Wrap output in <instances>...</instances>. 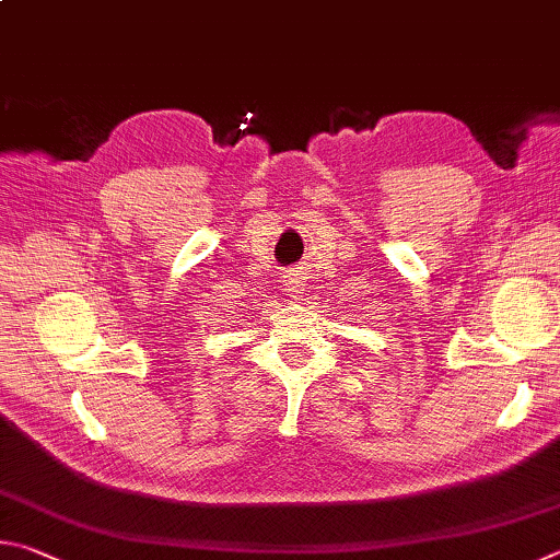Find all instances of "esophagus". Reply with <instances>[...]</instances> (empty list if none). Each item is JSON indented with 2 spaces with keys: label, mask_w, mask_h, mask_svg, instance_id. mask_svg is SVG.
<instances>
[{
  "label": "esophagus",
  "mask_w": 560,
  "mask_h": 560,
  "mask_svg": "<svg viewBox=\"0 0 560 560\" xmlns=\"http://www.w3.org/2000/svg\"><path fill=\"white\" fill-rule=\"evenodd\" d=\"M283 287H287L289 296L296 299L299 293H303V289H306V281H303V277L299 271H289L287 277H283Z\"/></svg>",
  "instance_id": "obj_1"
}]
</instances>
